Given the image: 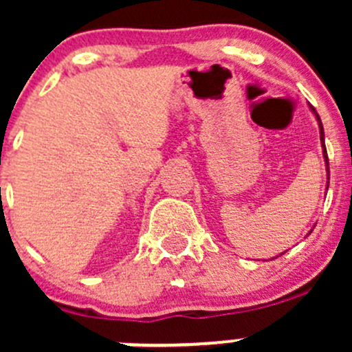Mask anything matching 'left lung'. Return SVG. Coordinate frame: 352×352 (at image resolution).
I'll return each instance as SVG.
<instances>
[{
    "mask_svg": "<svg viewBox=\"0 0 352 352\" xmlns=\"http://www.w3.org/2000/svg\"><path fill=\"white\" fill-rule=\"evenodd\" d=\"M308 105H310V104H308ZM310 109H311V112L315 113V117H317V120H318V127H320V143H322V150H324L325 168H327V189H329V179H330V172H329V156H327V150H325V144H324V126H322V120H320V117H318L317 110H315L314 107H311V105H310ZM310 233H311V230H310ZM310 233H308V235H310Z\"/></svg>",
    "mask_w": 352,
    "mask_h": 352,
    "instance_id": "obj_1",
    "label": "left lung"
}]
</instances>
